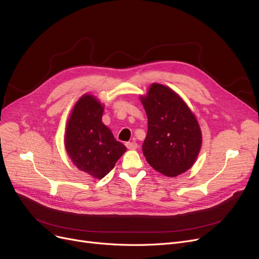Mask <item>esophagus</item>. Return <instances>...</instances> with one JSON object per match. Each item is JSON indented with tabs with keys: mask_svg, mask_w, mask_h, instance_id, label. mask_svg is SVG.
Segmentation results:
<instances>
[{
	"mask_svg": "<svg viewBox=\"0 0 259 259\" xmlns=\"http://www.w3.org/2000/svg\"><path fill=\"white\" fill-rule=\"evenodd\" d=\"M125 145H126V147H127L128 149H131V150H133V149H137V148H138V144L135 143V142H127Z\"/></svg>",
	"mask_w": 259,
	"mask_h": 259,
	"instance_id": "1",
	"label": "esophagus"
}]
</instances>
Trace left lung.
<instances>
[{
    "label": "left lung",
    "mask_w": 259,
    "mask_h": 259,
    "mask_svg": "<svg viewBox=\"0 0 259 259\" xmlns=\"http://www.w3.org/2000/svg\"><path fill=\"white\" fill-rule=\"evenodd\" d=\"M142 103L148 116L143 153L156 171L174 178L192 167L201 146L198 122L170 88L152 84Z\"/></svg>",
    "instance_id": "1"
}]
</instances>
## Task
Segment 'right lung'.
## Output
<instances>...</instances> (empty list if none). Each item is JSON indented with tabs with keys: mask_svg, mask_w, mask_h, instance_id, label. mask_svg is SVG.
I'll return each mask as SVG.
<instances>
[{
	"mask_svg": "<svg viewBox=\"0 0 259 259\" xmlns=\"http://www.w3.org/2000/svg\"><path fill=\"white\" fill-rule=\"evenodd\" d=\"M104 107L89 94L75 104L65 135L66 150L73 164L95 179L110 172L126 147L102 121Z\"/></svg>",
	"mask_w": 259,
	"mask_h": 259,
	"instance_id": "1",
	"label": "right lung"
}]
</instances>
